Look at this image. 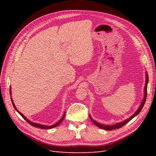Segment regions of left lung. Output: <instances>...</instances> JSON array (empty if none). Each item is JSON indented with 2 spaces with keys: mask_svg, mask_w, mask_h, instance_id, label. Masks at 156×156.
<instances>
[{
  "mask_svg": "<svg viewBox=\"0 0 156 156\" xmlns=\"http://www.w3.org/2000/svg\"><path fill=\"white\" fill-rule=\"evenodd\" d=\"M146 84H145V87H144V100L143 101H142V103H141L140 106L139 107V109L136 111L134 114L132 115L130 118H129L128 119H127L126 120H124V122H120V123H117L115 125H112V126H107V125H103V124H101L100 123H98V122L94 121L92 119V117L90 116V119L91 121L93 122V123L95 124L96 126H97L98 127H100V128H101L103 129H105V130H107V131H110V130H112V129H119V128H120L121 127L124 126L125 124H126L127 122H129L132 119H133V118L137 115L140 112V111L142 110V108L144 105V103L146 102V96H147V86H148V74L147 73H146Z\"/></svg>",
  "mask_w": 156,
  "mask_h": 156,
  "instance_id": "1",
  "label": "left lung"
}]
</instances>
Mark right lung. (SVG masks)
Masks as SVG:
<instances>
[{
  "mask_svg": "<svg viewBox=\"0 0 156 156\" xmlns=\"http://www.w3.org/2000/svg\"><path fill=\"white\" fill-rule=\"evenodd\" d=\"M10 96H11V88H10ZM11 100H12V104H13V107L15 108V109L19 112V114H20L23 119H24L29 124H30L31 126H34V127H38V128H41V129H51V128H53V127H56V126H58L61 122H62V120H64V117H65V112H64V115H63V116H62V119H61L57 123H56L55 124H54V125H52V126H45V125H42V124H36V123H34V122H31V121H30L29 120H28L27 118L23 115L22 113H21L20 111H19L17 109V108L16 107V106H15V105H14V103H13V100H12V98H11Z\"/></svg>",
  "mask_w": 156,
  "mask_h": 156,
  "instance_id": "right-lung-1",
  "label": "right lung"
}]
</instances>
